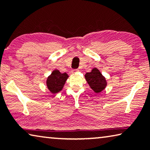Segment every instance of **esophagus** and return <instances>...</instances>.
<instances>
[{
    "mask_svg": "<svg viewBox=\"0 0 150 150\" xmlns=\"http://www.w3.org/2000/svg\"><path fill=\"white\" fill-rule=\"evenodd\" d=\"M77 72H79V69H74V70L72 71V73H77Z\"/></svg>",
    "mask_w": 150,
    "mask_h": 150,
    "instance_id": "obj_1",
    "label": "esophagus"
}]
</instances>
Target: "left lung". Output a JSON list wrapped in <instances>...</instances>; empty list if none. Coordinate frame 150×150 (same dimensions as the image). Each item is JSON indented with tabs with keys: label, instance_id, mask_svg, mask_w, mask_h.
Here are the masks:
<instances>
[{
	"label": "left lung",
	"instance_id": "1",
	"mask_svg": "<svg viewBox=\"0 0 150 150\" xmlns=\"http://www.w3.org/2000/svg\"><path fill=\"white\" fill-rule=\"evenodd\" d=\"M85 80L88 85L95 93H100L107 86V81L106 78L97 68H93L91 72L87 73L85 75Z\"/></svg>",
	"mask_w": 150,
	"mask_h": 150
}]
</instances>
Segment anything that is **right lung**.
Instances as JSON below:
<instances>
[{
  "instance_id": "1",
  "label": "right lung",
  "mask_w": 150,
  "mask_h": 150,
  "mask_svg": "<svg viewBox=\"0 0 150 150\" xmlns=\"http://www.w3.org/2000/svg\"><path fill=\"white\" fill-rule=\"evenodd\" d=\"M69 75L67 73H62L59 70L55 69L48 76L46 79V86L52 94H56L63 89Z\"/></svg>"
}]
</instances>
